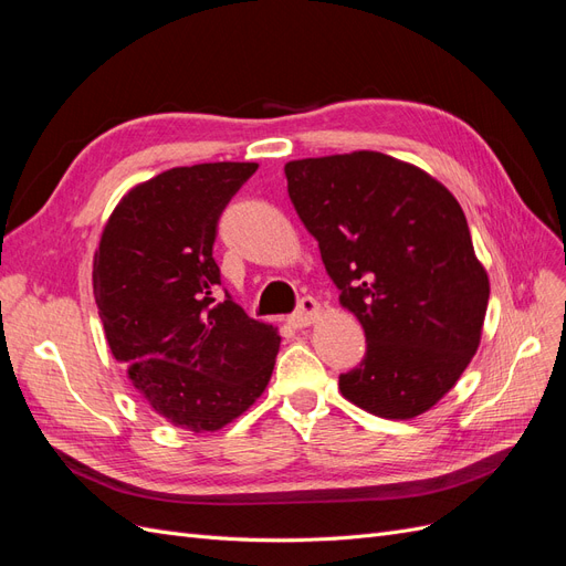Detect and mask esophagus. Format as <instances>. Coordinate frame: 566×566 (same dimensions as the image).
<instances>
[{"mask_svg":"<svg viewBox=\"0 0 566 566\" xmlns=\"http://www.w3.org/2000/svg\"><path fill=\"white\" fill-rule=\"evenodd\" d=\"M321 314V304L314 297H302L297 310L287 316V323L293 325V328H306V325H312Z\"/></svg>","mask_w":566,"mask_h":566,"instance_id":"34e87169","label":"esophagus"}]
</instances>
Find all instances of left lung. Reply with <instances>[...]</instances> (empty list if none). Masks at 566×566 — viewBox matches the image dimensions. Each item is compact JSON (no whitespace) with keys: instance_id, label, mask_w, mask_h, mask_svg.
<instances>
[{"instance_id":"1","label":"left lung","mask_w":566,"mask_h":566,"mask_svg":"<svg viewBox=\"0 0 566 566\" xmlns=\"http://www.w3.org/2000/svg\"><path fill=\"white\" fill-rule=\"evenodd\" d=\"M287 193L321 248L366 356L342 397L410 420L449 394L482 339L489 276L447 186L378 150L285 165Z\"/></svg>"}]
</instances>
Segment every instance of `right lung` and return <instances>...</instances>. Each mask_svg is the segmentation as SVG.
<instances>
[{"instance_id":"1","label":"right lung","mask_w":566,"mask_h":566,"mask_svg":"<svg viewBox=\"0 0 566 566\" xmlns=\"http://www.w3.org/2000/svg\"><path fill=\"white\" fill-rule=\"evenodd\" d=\"M256 163L172 167L117 202L94 254V297L115 361L181 430L217 432L266 389L281 335L221 285L217 221Z\"/></svg>"}]
</instances>
